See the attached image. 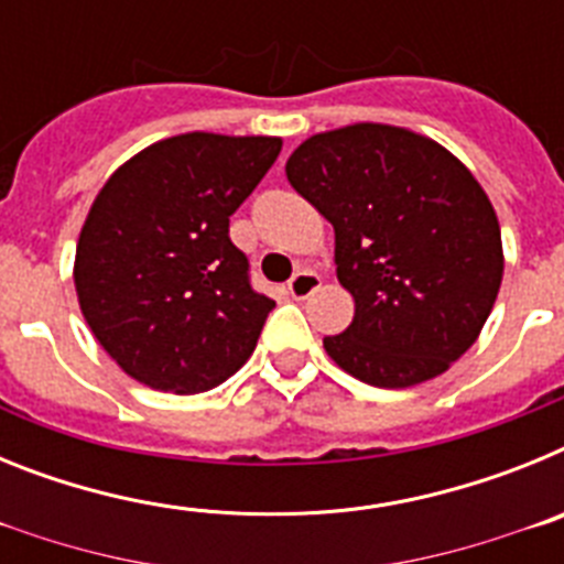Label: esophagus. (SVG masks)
Wrapping results in <instances>:
<instances>
[{"label": "esophagus", "instance_id": "1", "mask_svg": "<svg viewBox=\"0 0 564 564\" xmlns=\"http://www.w3.org/2000/svg\"><path fill=\"white\" fill-rule=\"evenodd\" d=\"M318 285H322V276H318L316 271H299L293 273V279L288 282V291H291L293 299H305L311 296L313 291H318Z\"/></svg>", "mask_w": 564, "mask_h": 564}]
</instances>
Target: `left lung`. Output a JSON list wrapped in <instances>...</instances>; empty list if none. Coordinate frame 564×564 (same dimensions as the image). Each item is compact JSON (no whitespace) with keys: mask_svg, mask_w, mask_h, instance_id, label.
I'll return each instance as SVG.
<instances>
[{"mask_svg":"<svg viewBox=\"0 0 564 564\" xmlns=\"http://www.w3.org/2000/svg\"><path fill=\"white\" fill-rule=\"evenodd\" d=\"M288 181L336 231V273L356 316L325 338L358 381L403 390L475 344L502 282L497 214L441 143L383 123L307 138Z\"/></svg>","mask_w":564,"mask_h":564,"instance_id":"obj_1","label":"left lung"}]
</instances>
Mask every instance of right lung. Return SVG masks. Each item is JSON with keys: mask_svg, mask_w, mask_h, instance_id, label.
<instances>
[{"mask_svg": "<svg viewBox=\"0 0 564 564\" xmlns=\"http://www.w3.org/2000/svg\"><path fill=\"white\" fill-rule=\"evenodd\" d=\"M279 138L188 132L152 143L104 183L76 248L78 305L127 376L206 392L248 361L273 299L228 237L279 158Z\"/></svg>", "mask_w": 564, "mask_h": 564, "instance_id": "add662e5", "label": "right lung"}]
</instances>
